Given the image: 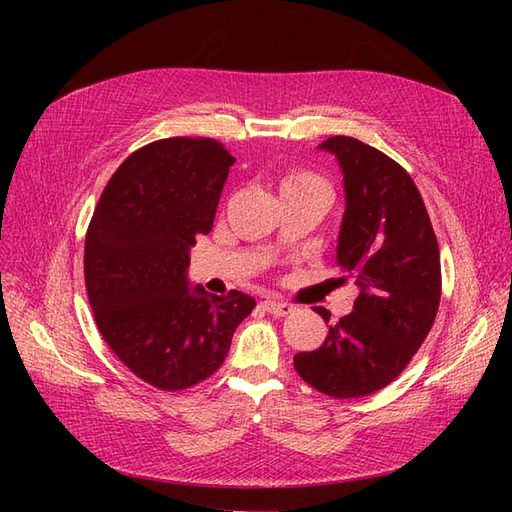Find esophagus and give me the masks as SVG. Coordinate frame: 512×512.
Segmentation results:
<instances>
[{
	"label": "esophagus",
	"mask_w": 512,
	"mask_h": 512,
	"mask_svg": "<svg viewBox=\"0 0 512 512\" xmlns=\"http://www.w3.org/2000/svg\"><path fill=\"white\" fill-rule=\"evenodd\" d=\"M262 307L267 309L269 314H273V316H288V314H292L294 312V307L290 305V303H282V301H273V299H267V301H262Z\"/></svg>",
	"instance_id": "obj_1"
}]
</instances>
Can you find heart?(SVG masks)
<instances>
[{
  "label": "heart",
  "mask_w": 512,
  "mask_h": 512,
  "mask_svg": "<svg viewBox=\"0 0 512 512\" xmlns=\"http://www.w3.org/2000/svg\"><path fill=\"white\" fill-rule=\"evenodd\" d=\"M329 183L305 168H290L280 177V194H318L329 198Z\"/></svg>",
  "instance_id": "obj_1"
}]
</instances>
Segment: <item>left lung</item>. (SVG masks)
Returning a JSON list of instances; mask_svg holds the SVG:
<instances>
[{
	"mask_svg": "<svg viewBox=\"0 0 512 512\" xmlns=\"http://www.w3.org/2000/svg\"><path fill=\"white\" fill-rule=\"evenodd\" d=\"M320 147L335 153L346 185L335 265L361 292L320 348L294 354V369L312 389L352 399L391 384L425 342L442 297L440 247L404 166L352 136ZM314 312L329 322L327 309Z\"/></svg>",
	"mask_w": 512,
	"mask_h": 512,
	"instance_id": "8db88e82",
	"label": "left lung"
}]
</instances>
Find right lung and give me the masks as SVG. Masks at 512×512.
Returning a JSON list of instances; mask_svg holds the SVG:
<instances>
[{
  "label": "right lung",
  "mask_w": 512,
  "mask_h": 512,
  "mask_svg": "<svg viewBox=\"0 0 512 512\" xmlns=\"http://www.w3.org/2000/svg\"><path fill=\"white\" fill-rule=\"evenodd\" d=\"M235 158L220 141L173 136L123 160L85 237V286L104 342L136 378L183 391L224 363L256 301L188 290L190 247L213 226Z\"/></svg>",
  "instance_id": "1"
}]
</instances>
